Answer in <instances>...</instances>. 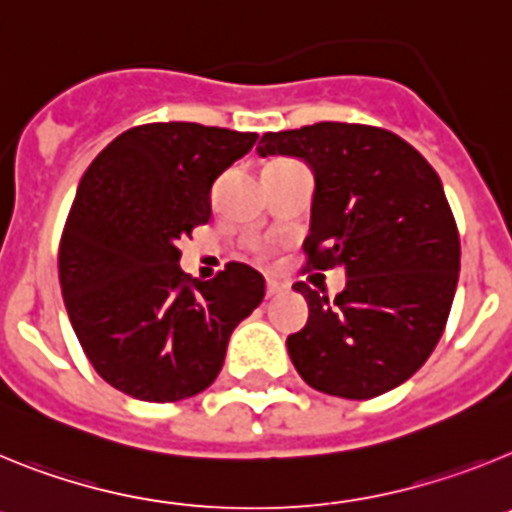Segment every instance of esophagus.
<instances>
[{"label":"esophagus","instance_id":"esophagus-1","mask_svg":"<svg viewBox=\"0 0 512 512\" xmlns=\"http://www.w3.org/2000/svg\"><path fill=\"white\" fill-rule=\"evenodd\" d=\"M289 292V284H284V282H279V279H269V282H266V297H279V295H287Z\"/></svg>","mask_w":512,"mask_h":512}]
</instances>
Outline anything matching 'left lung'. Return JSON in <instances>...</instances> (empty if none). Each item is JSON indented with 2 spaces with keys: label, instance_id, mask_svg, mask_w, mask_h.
I'll list each match as a JSON object with an SVG mask.
<instances>
[{
  "label": "left lung",
  "instance_id": "left-lung-1",
  "mask_svg": "<svg viewBox=\"0 0 512 512\" xmlns=\"http://www.w3.org/2000/svg\"><path fill=\"white\" fill-rule=\"evenodd\" d=\"M259 156L302 158L315 174L307 266L346 271L336 300L297 282L305 328L287 338L310 387L369 400L413 377L449 320L459 230L433 166L390 130L315 122L266 133Z\"/></svg>",
  "mask_w": 512,
  "mask_h": 512
}]
</instances>
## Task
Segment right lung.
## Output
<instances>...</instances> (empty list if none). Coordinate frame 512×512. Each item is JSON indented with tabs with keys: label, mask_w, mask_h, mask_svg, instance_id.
Here are the masks:
<instances>
[{
	"label": "right lung",
	"mask_w": 512,
	"mask_h": 512,
	"mask_svg": "<svg viewBox=\"0 0 512 512\" xmlns=\"http://www.w3.org/2000/svg\"><path fill=\"white\" fill-rule=\"evenodd\" d=\"M259 135L151 122L117 135L87 174L58 248L63 305L99 377L146 402L200 395L223 369L235 325L264 277L230 261L189 282L179 241L212 215L210 189Z\"/></svg>",
	"instance_id": "add662e5"
}]
</instances>
